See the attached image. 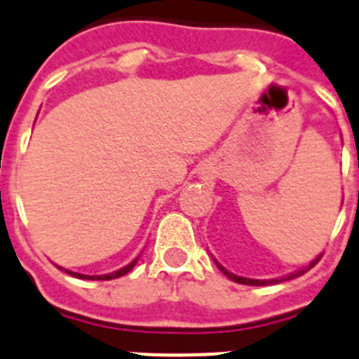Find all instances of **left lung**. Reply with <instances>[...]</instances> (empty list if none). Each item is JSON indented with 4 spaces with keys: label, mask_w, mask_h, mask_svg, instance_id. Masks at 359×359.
<instances>
[{
    "label": "left lung",
    "mask_w": 359,
    "mask_h": 359,
    "mask_svg": "<svg viewBox=\"0 0 359 359\" xmlns=\"http://www.w3.org/2000/svg\"><path fill=\"white\" fill-rule=\"evenodd\" d=\"M319 260H321V256H317L316 260L311 262V264L308 265V267H304V269H301V271H297V273H293V275L284 276V278H280V280H278V278H276V280H252V278H243V276H236V275H232V273H229V271H226L225 267H221L219 264H217V267H219L221 273H223V275L229 276V278H230V280H232V282H238V284H247V285H265V284H278V282L291 280V278H295V276L304 275L306 271L311 269V267H313V265H316L317 262H319Z\"/></svg>",
    "instance_id": "1"
}]
</instances>
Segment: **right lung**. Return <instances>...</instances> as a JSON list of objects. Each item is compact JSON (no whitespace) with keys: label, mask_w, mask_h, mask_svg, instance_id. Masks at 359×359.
<instances>
[{"label":"right lung","mask_w":359,"mask_h":359,"mask_svg":"<svg viewBox=\"0 0 359 359\" xmlns=\"http://www.w3.org/2000/svg\"><path fill=\"white\" fill-rule=\"evenodd\" d=\"M134 264H136V260L133 262V264H129L127 267H123V269H119L116 271V273H109V275H99V276H88V275H79V273H74V271H68V269H64L68 275L72 276H77V278H86V280H112V278H118V276H123L127 275L130 269L134 267Z\"/></svg>","instance_id":"right-lung-1"}]
</instances>
